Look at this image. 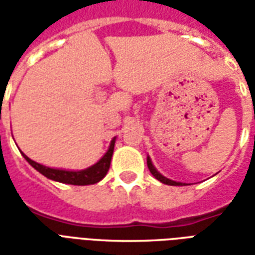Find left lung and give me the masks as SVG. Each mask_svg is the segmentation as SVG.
<instances>
[{
	"label": "left lung",
	"mask_w": 255,
	"mask_h": 255,
	"mask_svg": "<svg viewBox=\"0 0 255 255\" xmlns=\"http://www.w3.org/2000/svg\"><path fill=\"white\" fill-rule=\"evenodd\" d=\"M147 168H149V171L151 172V175L157 179V180H160L161 183H164V184H168V186H183L182 183L179 182H173V180H171V179H166V177H164L161 173H158L157 172V169H155L154 166H153V164H151V160H150L149 157H147Z\"/></svg>",
	"instance_id": "8db88e82"
}]
</instances>
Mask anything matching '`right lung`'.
<instances>
[{"label": "right lung", "instance_id": "add662e5", "mask_svg": "<svg viewBox=\"0 0 255 255\" xmlns=\"http://www.w3.org/2000/svg\"><path fill=\"white\" fill-rule=\"evenodd\" d=\"M113 149H115V139L111 142L109 150L106 151V154L101 158L95 165L90 166L87 169L83 171H63V169H53V168H47L45 165H41L35 161L30 160L25 154L24 158L28 161L31 166H34L36 171L41 172L43 176L47 179H52L56 182L67 183V184H73V186H87V184H94L102 180L105 175L109 171L111 166L112 155H113Z\"/></svg>", "mask_w": 255, "mask_h": 255}]
</instances>
